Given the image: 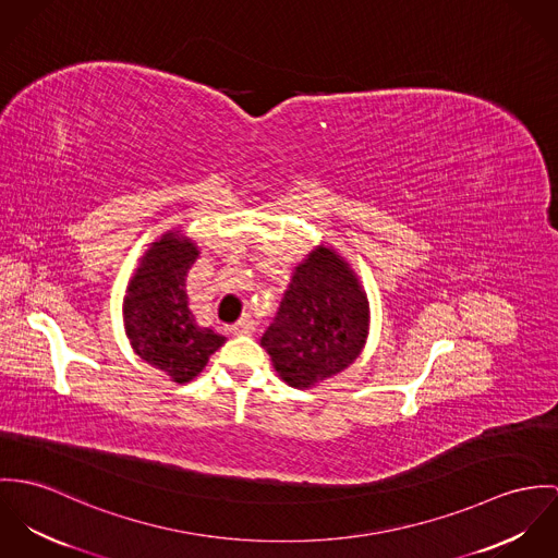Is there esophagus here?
Wrapping results in <instances>:
<instances>
[{
    "mask_svg": "<svg viewBox=\"0 0 558 558\" xmlns=\"http://www.w3.org/2000/svg\"><path fill=\"white\" fill-rule=\"evenodd\" d=\"M254 329H256L254 320H252L250 316H244V318H240V320L233 325V329H231V331H233L235 336H250Z\"/></svg>",
    "mask_w": 558,
    "mask_h": 558,
    "instance_id": "esophagus-1",
    "label": "esophagus"
}]
</instances>
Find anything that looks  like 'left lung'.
Returning a JSON list of instances; mask_svg holds the SVG:
<instances>
[{
    "instance_id": "8db88e82",
    "label": "left lung",
    "mask_w": 558,
    "mask_h": 558,
    "mask_svg": "<svg viewBox=\"0 0 558 558\" xmlns=\"http://www.w3.org/2000/svg\"><path fill=\"white\" fill-rule=\"evenodd\" d=\"M368 336V302L349 265L314 250L295 269L274 323L260 338L274 368L304 389L351 366Z\"/></svg>"
}]
</instances>
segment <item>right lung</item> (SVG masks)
Listing matches in <instances>:
<instances>
[{
	"mask_svg": "<svg viewBox=\"0 0 558 558\" xmlns=\"http://www.w3.org/2000/svg\"><path fill=\"white\" fill-rule=\"evenodd\" d=\"M194 244L167 233L141 260L124 300L125 333L141 360L187 383L205 368L225 336L198 327L187 308V269L196 260Z\"/></svg>",
	"mask_w": 558,
	"mask_h": 558,
	"instance_id": "1",
	"label": "right lung"
}]
</instances>
